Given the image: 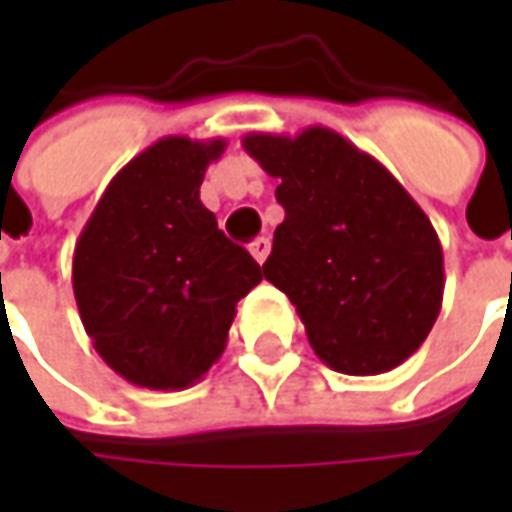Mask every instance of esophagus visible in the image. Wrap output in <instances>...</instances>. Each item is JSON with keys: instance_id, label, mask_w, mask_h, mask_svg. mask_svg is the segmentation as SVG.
I'll list each match as a JSON object with an SVG mask.
<instances>
[{"instance_id": "1", "label": "esophagus", "mask_w": 512, "mask_h": 512, "mask_svg": "<svg viewBox=\"0 0 512 512\" xmlns=\"http://www.w3.org/2000/svg\"><path fill=\"white\" fill-rule=\"evenodd\" d=\"M249 252H252V257H255L257 263L263 266V263H266L268 252H271V241H268V238H257L255 244L249 246Z\"/></svg>"}]
</instances>
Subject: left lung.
<instances>
[{"label": "left lung", "mask_w": 512, "mask_h": 512, "mask_svg": "<svg viewBox=\"0 0 512 512\" xmlns=\"http://www.w3.org/2000/svg\"><path fill=\"white\" fill-rule=\"evenodd\" d=\"M285 222L263 277L299 312L312 351L345 376H378L425 343L444 296L439 235L389 169L332 128L252 131Z\"/></svg>", "instance_id": "8db88e82"}]
</instances>
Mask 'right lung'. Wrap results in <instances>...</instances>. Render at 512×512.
<instances>
[{
	"label": "right lung",
	"mask_w": 512,
	"mask_h": 512,
	"mask_svg": "<svg viewBox=\"0 0 512 512\" xmlns=\"http://www.w3.org/2000/svg\"><path fill=\"white\" fill-rule=\"evenodd\" d=\"M224 139L164 136L109 180L73 249L84 332L128 384L186 389L219 362L235 304L263 279L200 202Z\"/></svg>",
	"instance_id": "1"
}]
</instances>
